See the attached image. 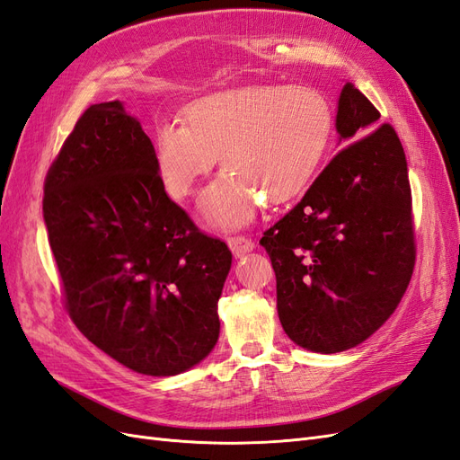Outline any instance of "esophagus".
<instances>
[{
    "label": "esophagus",
    "instance_id": "34e87169",
    "mask_svg": "<svg viewBox=\"0 0 460 460\" xmlns=\"http://www.w3.org/2000/svg\"><path fill=\"white\" fill-rule=\"evenodd\" d=\"M228 245L235 257H242L249 252H253L255 242L252 238H245V235H232V238H228Z\"/></svg>",
    "mask_w": 460,
    "mask_h": 460
}]
</instances>
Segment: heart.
Returning a JSON list of instances; mask_svg holds the SVG:
<instances>
[{
  "instance_id": "1",
  "label": "heart",
  "mask_w": 460,
  "mask_h": 460,
  "mask_svg": "<svg viewBox=\"0 0 460 460\" xmlns=\"http://www.w3.org/2000/svg\"><path fill=\"white\" fill-rule=\"evenodd\" d=\"M186 122L155 128V163L169 196L184 199L213 169L225 172L205 191L203 208L218 226H242L261 199L282 205L303 191L332 136V107L311 86H249L208 93Z\"/></svg>"
}]
</instances>
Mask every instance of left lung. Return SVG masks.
Returning <instances> with one entry per match:
<instances>
[{"label": "left lung", "mask_w": 460, "mask_h": 460, "mask_svg": "<svg viewBox=\"0 0 460 460\" xmlns=\"http://www.w3.org/2000/svg\"><path fill=\"white\" fill-rule=\"evenodd\" d=\"M347 82L341 147L303 199L262 234L288 336L316 353L363 343L394 314L411 282L416 243L405 151L392 124Z\"/></svg>", "instance_id": "1"}]
</instances>
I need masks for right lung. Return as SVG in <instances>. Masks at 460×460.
<instances>
[{
  "mask_svg": "<svg viewBox=\"0 0 460 460\" xmlns=\"http://www.w3.org/2000/svg\"><path fill=\"white\" fill-rule=\"evenodd\" d=\"M44 218L66 313L93 345L147 376L211 353L232 253L166 196L155 147L120 102L76 120L46 174Z\"/></svg>",
  "mask_w": 460,
  "mask_h": 460,
  "instance_id": "obj_1",
  "label": "right lung"
}]
</instances>
